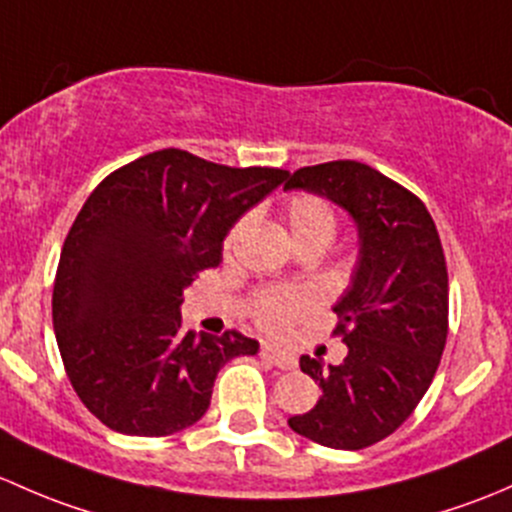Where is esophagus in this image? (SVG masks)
<instances>
[{
    "mask_svg": "<svg viewBox=\"0 0 512 512\" xmlns=\"http://www.w3.org/2000/svg\"><path fill=\"white\" fill-rule=\"evenodd\" d=\"M261 357H263V360L271 362V365H276L278 370H293V367L298 365L295 355H291V352L278 350V347H273V345H263L261 347Z\"/></svg>",
    "mask_w": 512,
    "mask_h": 512,
    "instance_id": "1",
    "label": "esophagus"
}]
</instances>
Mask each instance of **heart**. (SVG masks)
Returning a JSON list of instances; mask_svg holds the SVG:
<instances>
[{
  "mask_svg": "<svg viewBox=\"0 0 512 512\" xmlns=\"http://www.w3.org/2000/svg\"><path fill=\"white\" fill-rule=\"evenodd\" d=\"M249 221L241 219L226 236V246H234L246 231ZM286 224L295 244L325 241L330 244L337 231V214L328 199L318 194H295L286 204ZM313 310V295L305 288H273L263 291L254 303V318L263 330L281 333L291 328L295 320Z\"/></svg>",
  "mask_w": 512,
  "mask_h": 512,
  "instance_id": "b5f03b06",
  "label": "heart"
}]
</instances>
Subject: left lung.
<instances>
[{
	"label": "left lung",
	"instance_id": "left-lung-1",
	"mask_svg": "<svg viewBox=\"0 0 512 512\" xmlns=\"http://www.w3.org/2000/svg\"><path fill=\"white\" fill-rule=\"evenodd\" d=\"M283 189L328 197L355 219L360 236L350 286L333 308L347 357L328 367L300 357L323 394L288 426L330 449H367L412 416L439 370L449 335L439 231L416 194L355 160L300 167Z\"/></svg>",
	"mask_w": 512,
	"mask_h": 512
}]
</instances>
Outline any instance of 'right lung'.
Returning <instances> with one entry per match:
<instances>
[{
  "mask_svg": "<svg viewBox=\"0 0 512 512\" xmlns=\"http://www.w3.org/2000/svg\"><path fill=\"white\" fill-rule=\"evenodd\" d=\"M286 170L157 150L110 172L63 241L54 330L78 399L108 429L170 436L199 421L214 379L258 342L182 333V291L221 261L226 234Z\"/></svg>",
  "mask_w": 512,
  "mask_h": 512,
  "instance_id": "obj_1",
  "label": "right lung"
}]
</instances>
